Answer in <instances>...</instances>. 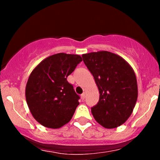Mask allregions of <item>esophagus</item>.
Here are the masks:
<instances>
[{
    "mask_svg": "<svg viewBox=\"0 0 160 160\" xmlns=\"http://www.w3.org/2000/svg\"><path fill=\"white\" fill-rule=\"evenodd\" d=\"M80 97H81V98H82V99H84V98H85V97H86V93H82V94H81V96H80Z\"/></svg>",
    "mask_w": 160,
    "mask_h": 160,
    "instance_id": "obj_1",
    "label": "esophagus"
}]
</instances>
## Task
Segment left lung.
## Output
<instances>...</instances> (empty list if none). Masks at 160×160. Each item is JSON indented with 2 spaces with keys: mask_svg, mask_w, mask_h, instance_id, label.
<instances>
[{
  "mask_svg": "<svg viewBox=\"0 0 160 160\" xmlns=\"http://www.w3.org/2000/svg\"><path fill=\"white\" fill-rule=\"evenodd\" d=\"M82 57L99 90V101L91 108L94 119L109 129L123 125L138 98L135 71L123 58L111 52H93Z\"/></svg>",
  "mask_w": 160,
  "mask_h": 160,
  "instance_id": "obj_1",
  "label": "left lung"
}]
</instances>
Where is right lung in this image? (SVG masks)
<instances>
[{
	"mask_svg": "<svg viewBox=\"0 0 160 160\" xmlns=\"http://www.w3.org/2000/svg\"><path fill=\"white\" fill-rule=\"evenodd\" d=\"M82 60L79 55L57 53L43 59L31 72L26 102L34 118L44 127L59 128L72 118L80 97L67 77Z\"/></svg>",
	"mask_w": 160,
	"mask_h": 160,
	"instance_id": "obj_1",
	"label": "right lung"
}]
</instances>
